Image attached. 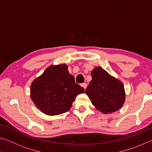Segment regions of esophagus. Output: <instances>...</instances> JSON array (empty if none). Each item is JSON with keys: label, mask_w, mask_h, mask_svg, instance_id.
<instances>
[{"label": "esophagus", "mask_w": 152, "mask_h": 152, "mask_svg": "<svg viewBox=\"0 0 152 152\" xmlns=\"http://www.w3.org/2000/svg\"><path fill=\"white\" fill-rule=\"evenodd\" d=\"M81 86H82V87H83V88H84V90H85V89L86 88V86H87V85H86V83H83V84H81Z\"/></svg>", "instance_id": "1"}]
</instances>
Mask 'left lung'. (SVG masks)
<instances>
[{"label": "left lung", "instance_id": "1", "mask_svg": "<svg viewBox=\"0 0 152 152\" xmlns=\"http://www.w3.org/2000/svg\"><path fill=\"white\" fill-rule=\"evenodd\" d=\"M92 80L86 94L97 110L111 113L120 109L124 104L125 92L123 83L102 69L96 67L91 72Z\"/></svg>", "mask_w": 152, "mask_h": 152}]
</instances>
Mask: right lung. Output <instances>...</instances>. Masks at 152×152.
Instances as JSON below:
<instances>
[{"label":"right lung","mask_w":152,"mask_h":152,"mask_svg":"<svg viewBox=\"0 0 152 152\" xmlns=\"http://www.w3.org/2000/svg\"><path fill=\"white\" fill-rule=\"evenodd\" d=\"M31 99L42 113L58 115L70 109L76 96L84 88L76 84L69 73L66 64L49 66L39 77L33 81Z\"/></svg>","instance_id":"add662e5"}]
</instances>
